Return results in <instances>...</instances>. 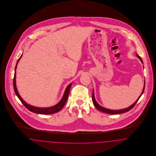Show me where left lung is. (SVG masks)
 <instances>
[{"instance_id": "8db88e82", "label": "left lung", "mask_w": 156, "mask_h": 156, "mask_svg": "<svg viewBox=\"0 0 156 156\" xmlns=\"http://www.w3.org/2000/svg\"><path fill=\"white\" fill-rule=\"evenodd\" d=\"M137 57L140 59V61H141V62L143 63V61L141 59V57L138 55V54H136ZM144 88H145V82H144V88L143 89V92L140 95V96L139 97V98L137 99V101L134 103L133 105H132L130 107L126 108V109H121V110H111V109H106V108H105L104 107L100 106L99 104H98L95 99V97H94V90H93V93H92V101L94 102V106H95V108H97V109H98L99 111H100L103 112L105 113H109V114H111V115H115V114H119V113H125L126 112H128L129 111H130V109H132L134 107V106L136 105V104L137 103V102L138 101V100L139 99V98H140L141 96V95L143 94V92L144 90Z\"/></svg>"}]
</instances>
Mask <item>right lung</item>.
Returning a JSON list of instances; mask_svg holds the SVG:
<instances>
[{"label": "right lung", "mask_w": 156, "mask_h": 156, "mask_svg": "<svg viewBox=\"0 0 156 156\" xmlns=\"http://www.w3.org/2000/svg\"><path fill=\"white\" fill-rule=\"evenodd\" d=\"M23 54L20 56V57L19 58V59H18L17 64L16 65L15 67V75H14V78H13V87H14V90H15V94L17 95V97L19 98V99L20 100V101L22 102L24 106L30 111L36 113H39V114H43V115H49V114H52L54 113H56L57 112L59 111L60 110H61V109L64 107V106L65 105V104L67 102L68 95H69V90L71 87V85L72 83H70L68 85L67 88L65 90L64 94L63 95V97L62 98L61 100L59 101V102L57 105H55V106H52V107H50V108H38V107H35V106H31L30 105L27 104L26 102H24L23 101L22 98L20 96V95L19 94V92L17 91V89L16 88V67L17 65L18 64V62L19 61L20 59L21 58V57H22Z\"/></svg>", "instance_id": "right-lung-1"}]
</instances>
